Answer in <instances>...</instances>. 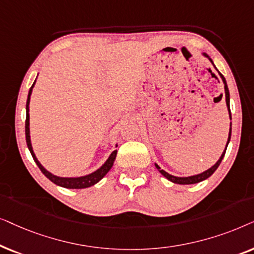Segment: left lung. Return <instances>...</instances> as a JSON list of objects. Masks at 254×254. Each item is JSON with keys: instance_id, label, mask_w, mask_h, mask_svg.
I'll list each match as a JSON object with an SVG mask.
<instances>
[{"instance_id": "left-lung-1", "label": "left lung", "mask_w": 254, "mask_h": 254, "mask_svg": "<svg viewBox=\"0 0 254 254\" xmlns=\"http://www.w3.org/2000/svg\"><path fill=\"white\" fill-rule=\"evenodd\" d=\"M203 56H204V57H207V58H208L209 60H210V62L212 63L211 58H210V57L208 56V54L203 53ZM212 65H214V63H212ZM218 73H219V72H218ZM219 75H221L222 80H223V83H224V90H225V102H226V107H228V110H229V116H230V120H231V111H230V94H229V88H228V84H226V81H225V79H224V76H223L221 73H219ZM230 127H231V125H230ZM230 138H231V127H230V131H229L228 143H226L225 150H224V152H223V153H222L221 158L218 159V161L216 162V164L214 165V166H211L210 168H209V170L204 171L203 173H200V174L192 175V177H186V178L174 177V175L168 174L167 172H165L164 170H161V168L159 167L157 164H154V165H155V167L158 168V171L160 172V173H161L162 175H164V177L166 178L167 180L172 181V182H173V184H178V185H192V184H197V182H201V181L205 180V179H208L209 177H211V175L214 174V172H215L216 170H217L218 166H219V164H221V161L223 160V158H224V154H225L226 147H228V144H229V141H230Z\"/></svg>"}]
</instances>
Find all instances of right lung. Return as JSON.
<instances>
[{"label":"right lung","instance_id":"obj_1","mask_svg":"<svg viewBox=\"0 0 254 254\" xmlns=\"http://www.w3.org/2000/svg\"><path fill=\"white\" fill-rule=\"evenodd\" d=\"M36 81L33 82V84L30 88L29 90V95H28V100H26V120H25V138H26V145H28L30 153H31L33 160L37 164V166L39 167V170L43 172V174L45 175L47 179H50L53 184L60 186V187L64 188H69V189H82V188H88L90 186H94L97 184L101 179H102L104 175H106L108 172L110 171V168L113 167L115 159H116V154H117V150H115L113 153L109 155V158L107 159V161L101 166L99 170H96L93 173L84 175V177H79V178H63V177H57L49 172L45 168L43 167V165L40 164L37 159L35 152L32 150V145H31V139H30V115H29V104H30V96H31L32 93V88L35 86ZM117 146V145H116Z\"/></svg>","mask_w":254,"mask_h":254}]
</instances>
